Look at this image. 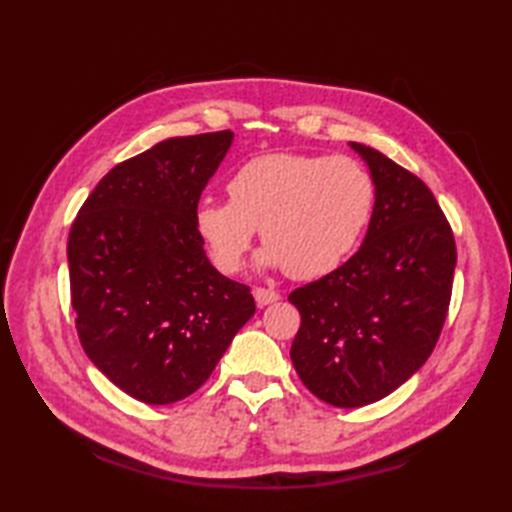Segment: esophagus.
I'll use <instances>...</instances> for the list:
<instances>
[{
	"label": "esophagus",
	"mask_w": 512,
	"mask_h": 512,
	"mask_svg": "<svg viewBox=\"0 0 512 512\" xmlns=\"http://www.w3.org/2000/svg\"><path fill=\"white\" fill-rule=\"evenodd\" d=\"M253 297L257 301V306L264 308V306H270V303H275L279 299V292L270 290V288H255Z\"/></svg>",
	"instance_id": "esophagus-1"
}]
</instances>
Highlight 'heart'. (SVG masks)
Returning <instances> with one entry per match:
<instances>
[{"label": "heart", "mask_w": 512, "mask_h": 512, "mask_svg": "<svg viewBox=\"0 0 512 512\" xmlns=\"http://www.w3.org/2000/svg\"><path fill=\"white\" fill-rule=\"evenodd\" d=\"M228 202L204 200L195 233L217 270L237 273L255 228L266 250L259 262L292 279H317L339 268L372 217L376 187L350 156L273 151L246 160L226 182Z\"/></svg>", "instance_id": "1"}]
</instances>
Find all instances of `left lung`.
<instances>
[{
    "label": "left lung",
    "mask_w": 512,
    "mask_h": 512,
    "mask_svg": "<svg viewBox=\"0 0 512 512\" xmlns=\"http://www.w3.org/2000/svg\"><path fill=\"white\" fill-rule=\"evenodd\" d=\"M350 145L376 187L367 235L343 266L288 297L301 314L292 365L314 396L343 409L385 398L431 356L458 257L427 184L380 151Z\"/></svg>",
    "instance_id": "1"
}]
</instances>
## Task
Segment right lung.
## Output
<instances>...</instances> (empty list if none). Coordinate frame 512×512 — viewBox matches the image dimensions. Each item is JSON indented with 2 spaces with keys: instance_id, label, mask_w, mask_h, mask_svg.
Wrapping results in <instances>:
<instances>
[{
  "instance_id": "1",
  "label": "right lung",
  "mask_w": 512,
  "mask_h": 512,
  "mask_svg": "<svg viewBox=\"0 0 512 512\" xmlns=\"http://www.w3.org/2000/svg\"><path fill=\"white\" fill-rule=\"evenodd\" d=\"M233 132L169 138L96 184L68 237L70 299L90 361L132 398L169 405L211 376L255 314L195 233L200 195Z\"/></svg>"
}]
</instances>
